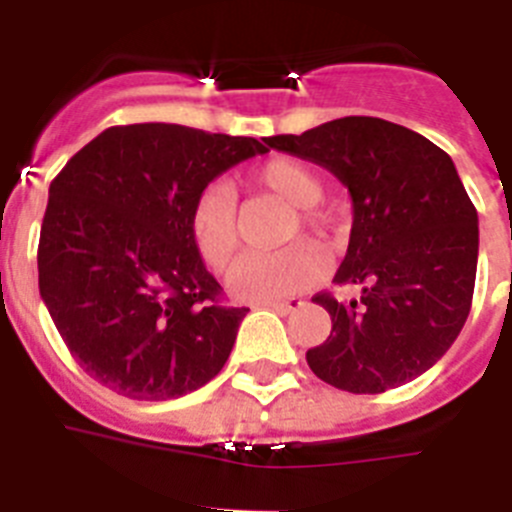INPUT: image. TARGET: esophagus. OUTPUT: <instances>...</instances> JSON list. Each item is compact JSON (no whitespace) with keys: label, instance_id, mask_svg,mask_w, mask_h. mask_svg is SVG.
Wrapping results in <instances>:
<instances>
[{"label":"esophagus","instance_id":"1","mask_svg":"<svg viewBox=\"0 0 512 512\" xmlns=\"http://www.w3.org/2000/svg\"><path fill=\"white\" fill-rule=\"evenodd\" d=\"M305 305L302 300H277V302H259L256 307H269V310L279 312V315H287V312H295Z\"/></svg>","mask_w":512,"mask_h":512}]
</instances>
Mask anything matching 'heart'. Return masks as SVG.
I'll list each match as a JSON object with an SVG mask.
<instances>
[{"label":"heart","instance_id":"heart-1","mask_svg":"<svg viewBox=\"0 0 512 512\" xmlns=\"http://www.w3.org/2000/svg\"><path fill=\"white\" fill-rule=\"evenodd\" d=\"M248 187L269 192L271 197L295 207V217L287 225V241L297 233L330 238L336 230V217L320 207L325 197L323 176L297 158L274 156L253 166L246 174ZM189 233L202 261L212 271H223L238 251V215L235 197L223 184L202 189L189 210ZM325 256L312 243H292L274 253H248L233 266L228 287L238 300L277 302L282 297L305 292L325 274Z\"/></svg>","mask_w":512,"mask_h":512}]
</instances>
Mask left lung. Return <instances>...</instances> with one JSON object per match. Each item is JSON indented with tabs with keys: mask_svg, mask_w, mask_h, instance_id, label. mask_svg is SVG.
Listing matches in <instances>:
<instances>
[{
	"mask_svg": "<svg viewBox=\"0 0 512 512\" xmlns=\"http://www.w3.org/2000/svg\"><path fill=\"white\" fill-rule=\"evenodd\" d=\"M266 143L336 174L354 202L346 259L333 282L361 295L312 297L333 328L307 351L310 369L354 395L413 382L449 351L472 307L477 210L451 156L379 117H341Z\"/></svg>",
	"mask_w": 512,
	"mask_h": 512,
	"instance_id": "obj_1",
	"label": "left lung"
}]
</instances>
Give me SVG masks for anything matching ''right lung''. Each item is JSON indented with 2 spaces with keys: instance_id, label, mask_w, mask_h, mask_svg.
Listing matches in <instances>:
<instances>
[{
  "instance_id": "right-lung-1",
  "label": "right lung",
  "mask_w": 512,
  "mask_h": 512,
  "mask_svg": "<svg viewBox=\"0 0 512 512\" xmlns=\"http://www.w3.org/2000/svg\"><path fill=\"white\" fill-rule=\"evenodd\" d=\"M266 151L243 135L138 122L69 158L48 189L38 287L89 377L130 400H174L223 369L248 307L220 302L189 210L212 179Z\"/></svg>"
}]
</instances>
